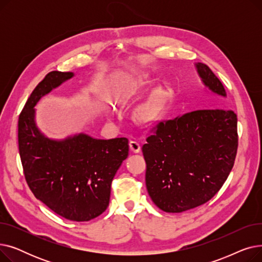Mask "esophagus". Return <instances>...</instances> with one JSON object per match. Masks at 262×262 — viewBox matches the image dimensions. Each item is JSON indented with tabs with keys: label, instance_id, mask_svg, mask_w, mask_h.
Returning a JSON list of instances; mask_svg holds the SVG:
<instances>
[{
	"label": "esophagus",
	"instance_id": "esophagus-1",
	"mask_svg": "<svg viewBox=\"0 0 262 262\" xmlns=\"http://www.w3.org/2000/svg\"><path fill=\"white\" fill-rule=\"evenodd\" d=\"M129 147H130V149L133 150L134 153H139L140 149H141L140 143L138 141H136V140L129 141Z\"/></svg>",
	"mask_w": 262,
	"mask_h": 262
}]
</instances>
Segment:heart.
<instances>
[{
    "instance_id": "obj_1",
    "label": "heart",
    "mask_w": 262,
    "mask_h": 262,
    "mask_svg": "<svg viewBox=\"0 0 262 262\" xmlns=\"http://www.w3.org/2000/svg\"><path fill=\"white\" fill-rule=\"evenodd\" d=\"M162 96L160 93H156L149 101L142 104L138 109V116L145 121L154 120L159 113Z\"/></svg>"
}]
</instances>
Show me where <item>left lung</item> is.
Returning a JSON list of instances; mask_svg holds the SVG:
<instances>
[{
    "mask_svg": "<svg viewBox=\"0 0 262 262\" xmlns=\"http://www.w3.org/2000/svg\"><path fill=\"white\" fill-rule=\"evenodd\" d=\"M204 85L226 96V91L205 63H195ZM222 107V105H217ZM146 138L148 195L166 212H183L212 199L235 163L238 148L237 115L225 108L194 110L160 121Z\"/></svg>",
    "mask_w": 262,
    "mask_h": 262,
    "instance_id": "obj_1",
    "label": "left lung"
}]
</instances>
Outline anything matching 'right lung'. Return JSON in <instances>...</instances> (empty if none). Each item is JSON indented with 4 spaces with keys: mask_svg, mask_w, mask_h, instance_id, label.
Segmentation results:
<instances>
[{
    "mask_svg": "<svg viewBox=\"0 0 262 262\" xmlns=\"http://www.w3.org/2000/svg\"><path fill=\"white\" fill-rule=\"evenodd\" d=\"M73 75L52 71L39 82L19 116L18 142L25 180L36 199L67 220L87 222L108 207L112 182L128 156V139L78 134L58 141L41 134L34 107Z\"/></svg>",
    "mask_w": 262,
    "mask_h": 262,
    "instance_id": "right-lung-1",
    "label": "right lung"
}]
</instances>
